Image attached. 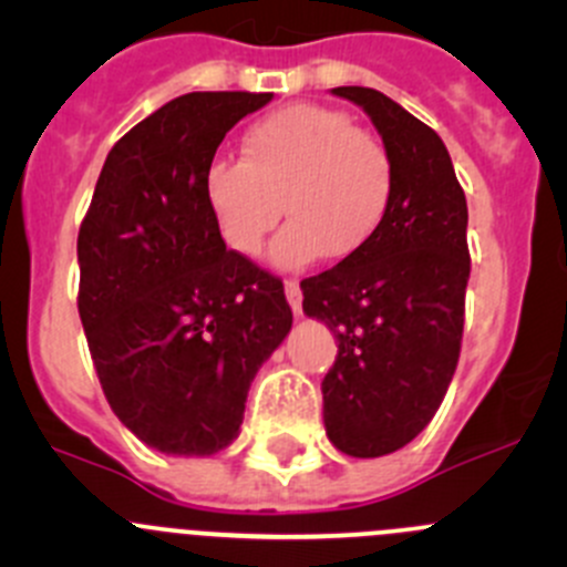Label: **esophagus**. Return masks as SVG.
Instances as JSON below:
<instances>
[{
    "mask_svg": "<svg viewBox=\"0 0 567 567\" xmlns=\"http://www.w3.org/2000/svg\"><path fill=\"white\" fill-rule=\"evenodd\" d=\"M285 296H288V305L290 310H293V316L301 318V288L296 279H288V282H285Z\"/></svg>",
    "mask_w": 567,
    "mask_h": 567,
    "instance_id": "obj_1",
    "label": "esophagus"
}]
</instances>
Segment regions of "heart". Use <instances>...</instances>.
<instances>
[{
    "instance_id": "heart-1",
    "label": "heart",
    "mask_w": 567,
    "mask_h": 567,
    "mask_svg": "<svg viewBox=\"0 0 567 567\" xmlns=\"http://www.w3.org/2000/svg\"><path fill=\"white\" fill-rule=\"evenodd\" d=\"M241 156H216L203 192L221 241L255 257L290 214L271 247L279 268H305L329 251L357 255L384 221L392 199V156L351 114L290 104L249 125Z\"/></svg>"
}]
</instances>
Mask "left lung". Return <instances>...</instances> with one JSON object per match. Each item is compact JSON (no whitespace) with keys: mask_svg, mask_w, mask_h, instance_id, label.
Listing matches in <instances>:
<instances>
[{"mask_svg":"<svg viewBox=\"0 0 567 567\" xmlns=\"http://www.w3.org/2000/svg\"><path fill=\"white\" fill-rule=\"evenodd\" d=\"M368 112L392 156L390 208L357 255L301 282L305 316L337 340L323 425L340 453L381 458L433 420L453 381L468 282L466 197L442 136L370 87H334Z\"/></svg>","mask_w":567,"mask_h":567,"instance_id":"1","label":"left lung"}]
</instances>
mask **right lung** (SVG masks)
Here are the masks:
<instances>
[{"label":"right lung","instance_id":"1","mask_svg":"<svg viewBox=\"0 0 567 567\" xmlns=\"http://www.w3.org/2000/svg\"><path fill=\"white\" fill-rule=\"evenodd\" d=\"M271 93H188L109 151L79 230V316L117 420L167 455L238 436L293 326L277 277L227 249L203 192L227 131Z\"/></svg>","mask_w":567,"mask_h":567}]
</instances>
